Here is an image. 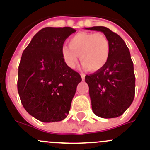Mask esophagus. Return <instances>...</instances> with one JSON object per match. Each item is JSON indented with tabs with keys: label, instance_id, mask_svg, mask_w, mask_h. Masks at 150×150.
Masks as SVG:
<instances>
[{
	"label": "esophagus",
	"instance_id": "34e87169",
	"mask_svg": "<svg viewBox=\"0 0 150 150\" xmlns=\"http://www.w3.org/2000/svg\"><path fill=\"white\" fill-rule=\"evenodd\" d=\"M81 79H82V81H84V79H85V75L83 73H81Z\"/></svg>",
	"mask_w": 150,
	"mask_h": 150
}]
</instances>
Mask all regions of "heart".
I'll list each match as a JSON object with an SVG mask.
<instances>
[{"mask_svg": "<svg viewBox=\"0 0 150 150\" xmlns=\"http://www.w3.org/2000/svg\"><path fill=\"white\" fill-rule=\"evenodd\" d=\"M69 47L61 50L65 62L71 69L76 67L80 56L84 69L99 71L106 66L110 56L109 39L103 33L79 32L70 38Z\"/></svg>", "mask_w": 150, "mask_h": 150, "instance_id": "obj_1", "label": "heart"}]
</instances>
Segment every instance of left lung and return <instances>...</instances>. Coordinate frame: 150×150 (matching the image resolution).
<instances>
[{"mask_svg":"<svg viewBox=\"0 0 150 150\" xmlns=\"http://www.w3.org/2000/svg\"><path fill=\"white\" fill-rule=\"evenodd\" d=\"M85 28L102 32L110 44L106 66L85 76L92 110L100 118H116L127 110L134 98L135 75L129 49L120 36L106 27Z\"/></svg>","mask_w":150,"mask_h":150,"instance_id":"left-lung-1","label":"left lung"}]
</instances>
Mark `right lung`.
Returning a JSON list of instances; mask_svg holds the SVG:
<instances>
[{
    "instance_id": "add662e5",
    "label": "right lung",
    "mask_w": 150,
    "mask_h": 150,
    "mask_svg": "<svg viewBox=\"0 0 150 150\" xmlns=\"http://www.w3.org/2000/svg\"><path fill=\"white\" fill-rule=\"evenodd\" d=\"M76 32L71 27H46L32 38L22 54L17 88L21 103L34 118L43 122L63 120L81 77L66 65L61 50Z\"/></svg>"
}]
</instances>
